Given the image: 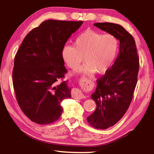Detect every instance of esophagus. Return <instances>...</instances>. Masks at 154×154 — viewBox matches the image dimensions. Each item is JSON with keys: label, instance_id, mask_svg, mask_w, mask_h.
<instances>
[{"label": "esophagus", "instance_id": "34e87169", "mask_svg": "<svg viewBox=\"0 0 154 154\" xmlns=\"http://www.w3.org/2000/svg\"><path fill=\"white\" fill-rule=\"evenodd\" d=\"M88 82H85V81H83L82 82V85L83 86H88ZM72 96L73 98H75L77 99H82V98H84L85 96L82 93V91H81L79 89H78V88H73L72 90Z\"/></svg>", "mask_w": 154, "mask_h": 154}]
</instances>
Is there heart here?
Segmentation results:
<instances>
[{
	"label": "heart",
	"instance_id": "1",
	"mask_svg": "<svg viewBox=\"0 0 154 154\" xmlns=\"http://www.w3.org/2000/svg\"><path fill=\"white\" fill-rule=\"evenodd\" d=\"M118 48L115 36L88 29L77 36L74 45H66L62 49V58L68 67L75 69L83 61L85 63L78 71L82 75L103 74L111 67Z\"/></svg>",
	"mask_w": 154,
	"mask_h": 154
}]
</instances>
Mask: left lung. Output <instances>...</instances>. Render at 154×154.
Segmentation results:
<instances>
[{"label":"left lung","mask_w":154,"mask_h":154,"mask_svg":"<svg viewBox=\"0 0 154 154\" xmlns=\"http://www.w3.org/2000/svg\"><path fill=\"white\" fill-rule=\"evenodd\" d=\"M94 25L119 41V52L114 64L97 79L92 95L96 109L87 118L95 128L106 129L116 124L129 107L137 83L139 58L134 38L122 26L109 22Z\"/></svg>","instance_id":"8db88e82"}]
</instances>
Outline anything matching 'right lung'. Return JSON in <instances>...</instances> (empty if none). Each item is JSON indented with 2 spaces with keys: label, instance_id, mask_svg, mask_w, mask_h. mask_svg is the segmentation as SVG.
<instances>
[{
  "label": "right lung",
  "instance_id": "1",
  "mask_svg": "<svg viewBox=\"0 0 154 154\" xmlns=\"http://www.w3.org/2000/svg\"><path fill=\"white\" fill-rule=\"evenodd\" d=\"M82 21L49 20L26 36L15 54L13 84L20 109L31 121L53 123L60 118L62 100L71 97L62 49Z\"/></svg>",
  "mask_w": 154,
  "mask_h": 154
}]
</instances>
